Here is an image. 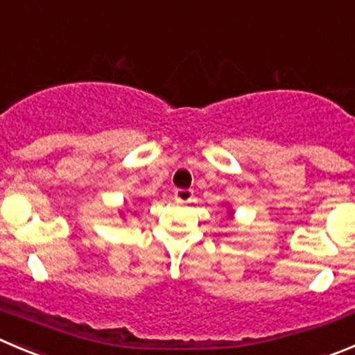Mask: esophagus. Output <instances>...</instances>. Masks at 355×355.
<instances>
[{
    "label": "esophagus",
    "mask_w": 355,
    "mask_h": 355,
    "mask_svg": "<svg viewBox=\"0 0 355 355\" xmlns=\"http://www.w3.org/2000/svg\"><path fill=\"white\" fill-rule=\"evenodd\" d=\"M175 200L178 203H189V201L193 200V191L191 189H177L175 191Z\"/></svg>",
    "instance_id": "1"
}]
</instances>
